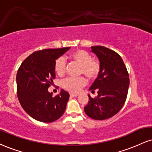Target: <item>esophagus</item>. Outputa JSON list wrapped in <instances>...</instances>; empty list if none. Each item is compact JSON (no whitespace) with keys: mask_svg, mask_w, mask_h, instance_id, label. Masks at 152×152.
Masks as SVG:
<instances>
[{"mask_svg":"<svg viewBox=\"0 0 152 152\" xmlns=\"http://www.w3.org/2000/svg\"><path fill=\"white\" fill-rule=\"evenodd\" d=\"M78 96V94H70V96L71 97H77Z\"/></svg>","mask_w":152,"mask_h":152,"instance_id":"1","label":"esophagus"}]
</instances>
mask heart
Here are the masks:
<instances>
[{
    "mask_svg": "<svg viewBox=\"0 0 152 152\" xmlns=\"http://www.w3.org/2000/svg\"><path fill=\"white\" fill-rule=\"evenodd\" d=\"M69 58L81 66L80 74H84L91 81L96 79L99 76L101 65L100 61L93 58L91 54L86 51L78 49L70 54ZM66 61L64 57H59L54 64L56 74L61 76L66 72ZM87 84V80L81 76L79 78L69 77L62 81V87L71 93H78Z\"/></svg>",
    "mask_w": 152,
    "mask_h": 152,
    "instance_id": "b5f03b06",
    "label": "heart"
}]
</instances>
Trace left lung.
<instances>
[{"instance_id":"1","label":"left lung","mask_w":152,"mask_h":152,"mask_svg":"<svg viewBox=\"0 0 152 152\" xmlns=\"http://www.w3.org/2000/svg\"><path fill=\"white\" fill-rule=\"evenodd\" d=\"M101 65L98 77L89 90L98 92V96L89 100L84 111L94 120L112 118L121 110L128 92L129 79L123 60L118 53L103 46L91 47Z\"/></svg>"}]
</instances>
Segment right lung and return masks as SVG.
Masks as SVG:
<instances>
[{"label":"right lung","mask_w":152,"mask_h":152,"mask_svg":"<svg viewBox=\"0 0 152 152\" xmlns=\"http://www.w3.org/2000/svg\"><path fill=\"white\" fill-rule=\"evenodd\" d=\"M69 49L37 51L27 56L18 69L16 76L18 100L24 110L34 120L52 122L64 113L69 93L61 90L54 97L48 88L55 78L56 60Z\"/></svg>","instance_id":"1"}]
</instances>
